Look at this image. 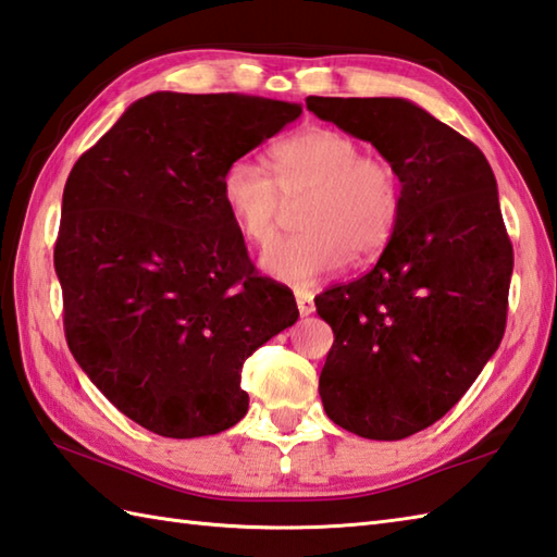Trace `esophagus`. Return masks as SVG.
I'll return each instance as SVG.
<instances>
[{
  "label": "esophagus",
  "instance_id": "1",
  "mask_svg": "<svg viewBox=\"0 0 557 557\" xmlns=\"http://www.w3.org/2000/svg\"><path fill=\"white\" fill-rule=\"evenodd\" d=\"M295 300H298V312L302 317H308L314 312V300H312V293L308 290H295Z\"/></svg>",
  "mask_w": 557,
  "mask_h": 557
}]
</instances>
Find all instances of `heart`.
<instances>
[{
	"instance_id": "heart-1",
	"label": "heart",
	"mask_w": 557,
	"mask_h": 557,
	"mask_svg": "<svg viewBox=\"0 0 557 557\" xmlns=\"http://www.w3.org/2000/svg\"><path fill=\"white\" fill-rule=\"evenodd\" d=\"M271 177L249 158L223 170L221 201L249 245H267L276 233L283 199L308 195L298 235L269 245L259 267L290 286L342 269L350 252L377 255L389 243L401 211L396 170L382 158L362 156V146L344 132L310 127L271 149Z\"/></svg>"
}]
</instances>
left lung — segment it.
<instances>
[{
	"label": "left lung",
	"mask_w": 557,
	"mask_h": 557,
	"mask_svg": "<svg viewBox=\"0 0 557 557\" xmlns=\"http://www.w3.org/2000/svg\"><path fill=\"white\" fill-rule=\"evenodd\" d=\"M305 103L370 141L401 183L377 264L314 305L334 332L326 416L360 437L404 440L440 421L503 342L515 257L495 175L479 146L406 98Z\"/></svg>",
	"instance_id": "1"
}]
</instances>
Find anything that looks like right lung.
I'll use <instances>...</instances> for the list:
<instances>
[{
	"label": "right lung",
	"instance_id": "obj_1",
	"mask_svg": "<svg viewBox=\"0 0 557 557\" xmlns=\"http://www.w3.org/2000/svg\"><path fill=\"white\" fill-rule=\"evenodd\" d=\"M302 106L158 90L72 168L54 271L64 334L106 399L156 435H215L245 418L243 366L298 320L257 276L221 201L223 170Z\"/></svg>",
	"mask_w": 557,
	"mask_h": 557
}]
</instances>
